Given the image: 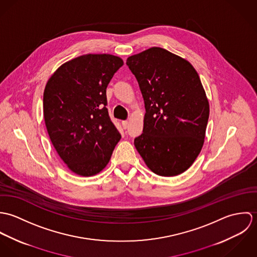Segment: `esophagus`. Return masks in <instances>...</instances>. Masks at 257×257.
Segmentation results:
<instances>
[{
	"label": "esophagus",
	"instance_id": "obj_1",
	"mask_svg": "<svg viewBox=\"0 0 257 257\" xmlns=\"http://www.w3.org/2000/svg\"><path fill=\"white\" fill-rule=\"evenodd\" d=\"M121 125H122V127L125 130V128L128 126V121H127V120H122V121H121Z\"/></svg>",
	"mask_w": 257,
	"mask_h": 257
}]
</instances>
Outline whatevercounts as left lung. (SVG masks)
I'll return each instance as SVG.
<instances>
[{
    "label": "left lung",
    "mask_w": 257,
    "mask_h": 257,
    "mask_svg": "<svg viewBox=\"0 0 257 257\" xmlns=\"http://www.w3.org/2000/svg\"><path fill=\"white\" fill-rule=\"evenodd\" d=\"M126 65L139 82L147 111L135 147L153 173H183L202 150L210 114L199 75L189 61L161 47L130 56Z\"/></svg>",
    "instance_id": "1"
}]
</instances>
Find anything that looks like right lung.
<instances>
[{
  "mask_svg": "<svg viewBox=\"0 0 257 257\" xmlns=\"http://www.w3.org/2000/svg\"><path fill=\"white\" fill-rule=\"evenodd\" d=\"M122 65L118 56L89 53L63 63L46 83L43 116L48 136L79 176L100 173L120 140L106 108V89Z\"/></svg>",
  "mask_w": 257,
  "mask_h": 257,
  "instance_id": "1",
  "label": "right lung"
}]
</instances>
